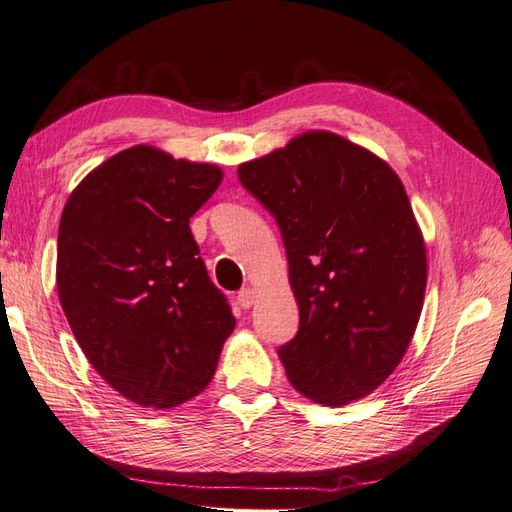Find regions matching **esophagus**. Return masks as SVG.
Instances as JSON below:
<instances>
[{"mask_svg":"<svg viewBox=\"0 0 512 512\" xmlns=\"http://www.w3.org/2000/svg\"><path fill=\"white\" fill-rule=\"evenodd\" d=\"M255 298H257V294L253 287H244V290L238 294V303L242 309H251L255 305Z\"/></svg>","mask_w":512,"mask_h":512,"instance_id":"34e87169","label":"esophagus"}]
</instances>
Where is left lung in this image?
I'll return each instance as SVG.
<instances>
[{
  "label": "left lung",
  "mask_w": 512,
  "mask_h": 512,
  "mask_svg": "<svg viewBox=\"0 0 512 512\" xmlns=\"http://www.w3.org/2000/svg\"><path fill=\"white\" fill-rule=\"evenodd\" d=\"M277 218L298 333L279 348L305 398L344 406L398 368L422 316L426 242L383 157L324 129L238 166Z\"/></svg>",
  "instance_id": "8db88e82"
}]
</instances>
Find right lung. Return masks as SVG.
<instances>
[{
	"label": "right lung",
	"instance_id": "1",
	"mask_svg": "<svg viewBox=\"0 0 512 512\" xmlns=\"http://www.w3.org/2000/svg\"><path fill=\"white\" fill-rule=\"evenodd\" d=\"M222 175L136 144L90 170L62 209V311L103 381L140 406L199 396L235 329L190 231Z\"/></svg>",
	"mask_w": 512,
	"mask_h": 512
}]
</instances>
